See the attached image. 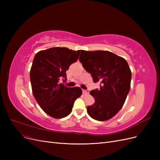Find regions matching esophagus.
<instances>
[{
    "label": "esophagus",
    "mask_w": 160,
    "mask_h": 160,
    "mask_svg": "<svg viewBox=\"0 0 160 160\" xmlns=\"http://www.w3.org/2000/svg\"><path fill=\"white\" fill-rule=\"evenodd\" d=\"M83 93L84 94H85V95H88V94H89V90H88V89H83Z\"/></svg>",
    "instance_id": "34e87169"
}]
</instances>
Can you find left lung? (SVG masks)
Here are the masks:
<instances>
[{"instance_id":"1","label":"left lung","mask_w":160,"mask_h":160,"mask_svg":"<svg viewBox=\"0 0 160 160\" xmlns=\"http://www.w3.org/2000/svg\"><path fill=\"white\" fill-rule=\"evenodd\" d=\"M79 61L100 89L91 90L95 103L87 108L91 118L106 121L122 108L129 93L132 72L126 60L107 51H81Z\"/></svg>"}]
</instances>
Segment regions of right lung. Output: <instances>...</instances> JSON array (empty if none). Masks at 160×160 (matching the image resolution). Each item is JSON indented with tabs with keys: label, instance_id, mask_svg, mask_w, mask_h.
I'll return each mask as SVG.
<instances>
[{
	"label": "right lung",
	"instance_id": "add662e5",
	"mask_svg": "<svg viewBox=\"0 0 160 160\" xmlns=\"http://www.w3.org/2000/svg\"><path fill=\"white\" fill-rule=\"evenodd\" d=\"M80 50L66 47H52L35 55L30 71L34 97L45 112L53 118L67 117L75 101L82 94L79 87L67 88L66 71L79 59Z\"/></svg>",
	"mask_w": 160,
	"mask_h": 160
}]
</instances>
